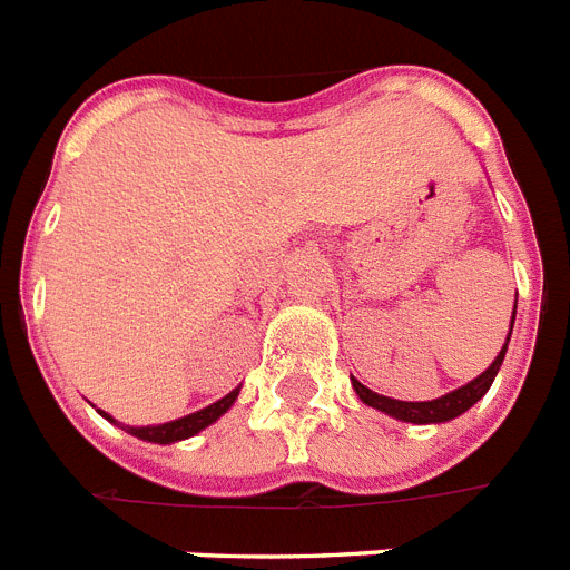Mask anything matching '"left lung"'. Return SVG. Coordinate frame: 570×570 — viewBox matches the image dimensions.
<instances>
[{
	"label": "left lung",
	"instance_id": "obj_1",
	"mask_svg": "<svg viewBox=\"0 0 570 570\" xmlns=\"http://www.w3.org/2000/svg\"><path fill=\"white\" fill-rule=\"evenodd\" d=\"M512 325H514V313H512ZM509 337H512V331H509ZM509 337H505V346L500 348V355L494 357V364L488 366L485 373L479 375V379L470 381V384H464V387L452 390V393H446V396L432 399V402H399V399L379 396V393H373L370 387H364V384H361L357 379H352V387H355V393L364 399L366 405L379 407V411H384V414H390V416H396V420H405V423H420V425L446 423V420L464 414L468 407H473L479 399L485 396L488 387H491V381H494L497 370H500V364H503L505 348H509Z\"/></svg>",
	"mask_w": 570,
	"mask_h": 570
}]
</instances>
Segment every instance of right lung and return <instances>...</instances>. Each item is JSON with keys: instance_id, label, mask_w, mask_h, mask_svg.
Returning a JSON list of instances; mask_svg holds the SVG:
<instances>
[{"instance_id": "1", "label": "right lung", "mask_w": 570, "mask_h": 570, "mask_svg": "<svg viewBox=\"0 0 570 570\" xmlns=\"http://www.w3.org/2000/svg\"><path fill=\"white\" fill-rule=\"evenodd\" d=\"M236 396H239V390H230L227 396L218 399V402H213L209 407H204V411H195V414L189 416H180V420H174V423H163V425H141V429H132V425H124L129 434H136V438H141V441H150V443H174V441H183V438H191V434H197L200 429H206L209 423H215L218 416L227 411V407L236 402ZM102 414V411H100ZM106 420H111L109 414H102ZM115 423V420H111Z\"/></svg>"}]
</instances>
